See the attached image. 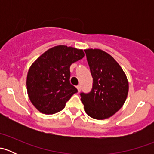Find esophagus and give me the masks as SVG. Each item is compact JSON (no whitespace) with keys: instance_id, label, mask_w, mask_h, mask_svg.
Returning a JSON list of instances; mask_svg holds the SVG:
<instances>
[{"instance_id":"1","label":"esophagus","mask_w":154,"mask_h":154,"mask_svg":"<svg viewBox=\"0 0 154 154\" xmlns=\"http://www.w3.org/2000/svg\"><path fill=\"white\" fill-rule=\"evenodd\" d=\"M77 90H78V92H80V90H81V86L78 85V86H77Z\"/></svg>"}]
</instances>
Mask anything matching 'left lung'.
Instances as JSON below:
<instances>
[{
  "label": "left lung",
  "mask_w": 154,
  "mask_h": 154,
  "mask_svg": "<svg viewBox=\"0 0 154 154\" xmlns=\"http://www.w3.org/2000/svg\"><path fill=\"white\" fill-rule=\"evenodd\" d=\"M87 62L93 78L92 88L80 93L84 109L97 120L108 119L125 103L129 90L127 76L112 56L100 49H86Z\"/></svg>",
  "instance_id": "1"
}]
</instances>
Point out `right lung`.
Here are the masks:
<instances>
[{
    "label": "right lung",
    "instance_id": "1",
    "mask_svg": "<svg viewBox=\"0 0 154 154\" xmlns=\"http://www.w3.org/2000/svg\"><path fill=\"white\" fill-rule=\"evenodd\" d=\"M84 57L83 50L58 45L42 54L29 68L27 90L31 103L44 114H54L66 106L77 89L70 83V66Z\"/></svg>",
    "mask_w": 154,
    "mask_h": 154
}]
</instances>
